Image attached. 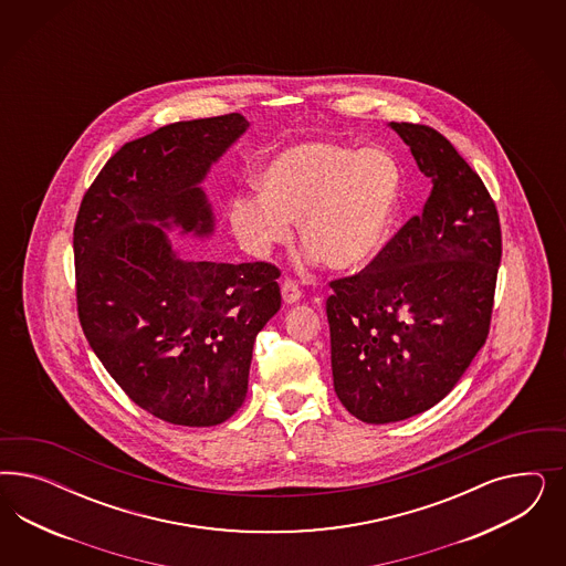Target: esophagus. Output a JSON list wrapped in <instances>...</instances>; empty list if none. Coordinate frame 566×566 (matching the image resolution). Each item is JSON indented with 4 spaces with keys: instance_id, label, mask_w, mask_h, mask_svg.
Segmentation results:
<instances>
[{
    "instance_id": "esophagus-1",
    "label": "esophagus",
    "mask_w": 566,
    "mask_h": 566,
    "mask_svg": "<svg viewBox=\"0 0 566 566\" xmlns=\"http://www.w3.org/2000/svg\"><path fill=\"white\" fill-rule=\"evenodd\" d=\"M301 291H298V284L296 282H292V280H284V284H282V298H284V303L286 305H294V303H298L301 301Z\"/></svg>"
}]
</instances>
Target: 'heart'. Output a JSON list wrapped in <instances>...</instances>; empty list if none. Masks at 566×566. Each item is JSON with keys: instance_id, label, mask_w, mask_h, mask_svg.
I'll list each match as a JSON object with an SVG mask.
<instances>
[{"instance_id": "1", "label": "heart", "mask_w": 566, "mask_h": 566, "mask_svg": "<svg viewBox=\"0 0 566 566\" xmlns=\"http://www.w3.org/2000/svg\"><path fill=\"white\" fill-rule=\"evenodd\" d=\"M259 187L228 206L230 228L251 258H272L296 222L307 259L332 272H357L390 240L402 168L384 147L307 140L275 155Z\"/></svg>"}]
</instances>
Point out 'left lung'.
Wrapping results in <instances>:
<instances>
[{
  "label": "left lung",
  "mask_w": 566,
  "mask_h": 566,
  "mask_svg": "<svg viewBox=\"0 0 566 566\" xmlns=\"http://www.w3.org/2000/svg\"><path fill=\"white\" fill-rule=\"evenodd\" d=\"M433 189L359 274L329 282L334 390L365 423L438 405L485 344L502 234L496 206L448 138L390 122Z\"/></svg>",
  "instance_id": "1"
}]
</instances>
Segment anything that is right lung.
I'll list each match as a JSON object with an SVG mask.
<instances>
[{
	"mask_svg": "<svg viewBox=\"0 0 566 566\" xmlns=\"http://www.w3.org/2000/svg\"><path fill=\"white\" fill-rule=\"evenodd\" d=\"M247 128L226 114L126 143L74 223L86 340L133 402L174 426L209 428L239 411L253 344L282 303L272 263L182 258L168 237L213 232L201 182Z\"/></svg>",
	"mask_w": 566,
	"mask_h": 566,
	"instance_id": "1",
	"label": "right lung"
}]
</instances>
